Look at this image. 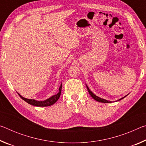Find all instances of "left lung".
<instances>
[{
    "mask_svg": "<svg viewBox=\"0 0 146 146\" xmlns=\"http://www.w3.org/2000/svg\"><path fill=\"white\" fill-rule=\"evenodd\" d=\"M86 87H87V89H88V92H89V93L90 94V95L91 96V97H93V99H95V100L98 101V102H102V103H110V102H111V101H108V100H107L103 99V98H100V97H97V96H96V95H95V94L93 93L92 91H90V89H89V88L88 87V86H87V85H86ZM126 96H127V95H126ZM126 96H125V97H123V98H121L120 99L118 100L117 101H118V100H120L123 99V98H125V97H126Z\"/></svg>",
    "mask_w": 146,
    "mask_h": 146,
    "instance_id": "left-lung-1",
    "label": "left lung"
}]
</instances>
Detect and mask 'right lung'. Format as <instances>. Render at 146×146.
I'll use <instances>...</instances> for the list:
<instances>
[{
    "instance_id": "add662e5",
    "label": "right lung",
    "mask_w": 146,
    "mask_h": 146,
    "mask_svg": "<svg viewBox=\"0 0 146 146\" xmlns=\"http://www.w3.org/2000/svg\"><path fill=\"white\" fill-rule=\"evenodd\" d=\"M61 91H62V84L60 86V88H59V91L57 94H56V95L52 96V97H51L50 98H49L48 99H46L44 101H37L34 99H28V98H26L23 97H22L19 93L18 94L22 99L24 100V101H26L27 103L29 104L33 105L35 106H38V107H46V106H49L54 104H55L56 101L58 100V98L60 97V94H61Z\"/></svg>"
}]
</instances>
